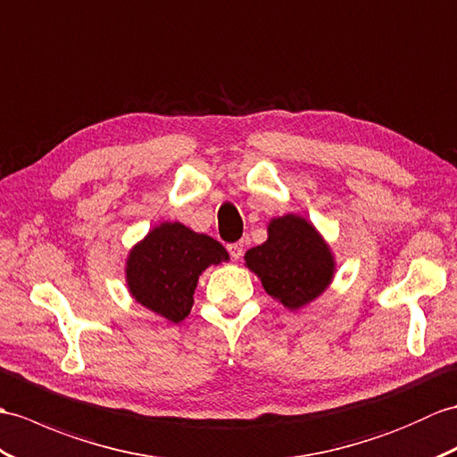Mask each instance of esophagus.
<instances>
[{"instance_id":"1","label":"esophagus","mask_w":457,"mask_h":457,"mask_svg":"<svg viewBox=\"0 0 457 457\" xmlns=\"http://www.w3.org/2000/svg\"><path fill=\"white\" fill-rule=\"evenodd\" d=\"M228 251H229V254H231V259L237 261V259L243 257V251H245V249H243V243L237 241V243H229Z\"/></svg>"}]
</instances>
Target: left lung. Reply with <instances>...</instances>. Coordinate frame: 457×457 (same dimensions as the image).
I'll return each mask as SVG.
<instances>
[{
  "label": "left lung",
  "instance_id": "left-lung-1",
  "mask_svg": "<svg viewBox=\"0 0 457 457\" xmlns=\"http://www.w3.org/2000/svg\"><path fill=\"white\" fill-rule=\"evenodd\" d=\"M245 264L292 312L321 295L335 277L331 249L312 221L295 214L270 220L269 239L245 253Z\"/></svg>",
  "mask_w": 457,
  "mask_h": 457
}]
</instances>
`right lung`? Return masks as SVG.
Instances as JSON below:
<instances>
[{
  "mask_svg": "<svg viewBox=\"0 0 457 457\" xmlns=\"http://www.w3.org/2000/svg\"><path fill=\"white\" fill-rule=\"evenodd\" d=\"M224 261L229 254L220 241L179 221H163L130 251L126 284L137 303L179 323L195 303L200 274Z\"/></svg>",
  "mask_w": 457,
  "mask_h": 457,
  "instance_id": "add662e5",
  "label": "right lung"
}]
</instances>
